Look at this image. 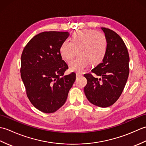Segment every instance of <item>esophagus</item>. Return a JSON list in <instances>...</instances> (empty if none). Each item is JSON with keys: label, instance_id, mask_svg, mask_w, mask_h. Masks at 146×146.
<instances>
[{"label": "esophagus", "instance_id": "1", "mask_svg": "<svg viewBox=\"0 0 146 146\" xmlns=\"http://www.w3.org/2000/svg\"><path fill=\"white\" fill-rule=\"evenodd\" d=\"M82 75V74L81 73H76V78H78V77H80V76H81Z\"/></svg>", "mask_w": 146, "mask_h": 146}]
</instances>
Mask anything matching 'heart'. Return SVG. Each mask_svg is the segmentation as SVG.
Segmentation results:
<instances>
[{
  "instance_id": "obj_1",
  "label": "heart",
  "mask_w": 146,
  "mask_h": 146,
  "mask_svg": "<svg viewBox=\"0 0 146 146\" xmlns=\"http://www.w3.org/2000/svg\"><path fill=\"white\" fill-rule=\"evenodd\" d=\"M108 41L105 36L93 29H83L73 33L70 39L65 40L60 46V54L65 61H70L79 56L69 64L71 71L82 72L90 64L97 66L106 56Z\"/></svg>"
}]
</instances>
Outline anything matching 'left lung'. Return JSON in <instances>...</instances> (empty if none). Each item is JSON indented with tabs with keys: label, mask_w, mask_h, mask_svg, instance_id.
Segmentation results:
<instances>
[{
	"label": "left lung",
	"mask_w": 146,
	"mask_h": 146,
	"mask_svg": "<svg viewBox=\"0 0 146 146\" xmlns=\"http://www.w3.org/2000/svg\"><path fill=\"white\" fill-rule=\"evenodd\" d=\"M108 41L106 56L92 72L85 74L87 84L84 92L88 101L100 107L113 105L122 94L129 74V55L122 39L110 29L101 27Z\"/></svg>",
	"instance_id": "obj_1"
}]
</instances>
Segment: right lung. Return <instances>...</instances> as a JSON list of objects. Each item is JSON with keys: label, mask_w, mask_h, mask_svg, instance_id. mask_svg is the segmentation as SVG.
<instances>
[{"label": "right lung", "mask_w": 146, "mask_h": 146, "mask_svg": "<svg viewBox=\"0 0 146 146\" xmlns=\"http://www.w3.org/2000/svg\"><path fill=\"white\" fill-rule=\"evenodd\" d=\"M68 32H42L34 36L21 55V76L33 106L53 113L64 104L76 74L64 75L68 66L60 54Z\"/></svg>", "instance_id": "add662e5"}]
</instances>
